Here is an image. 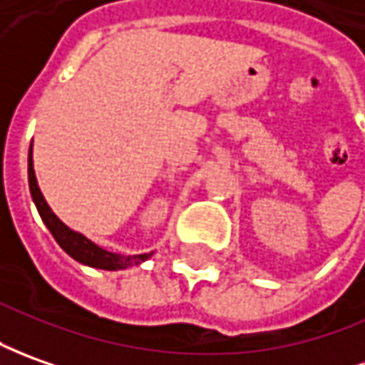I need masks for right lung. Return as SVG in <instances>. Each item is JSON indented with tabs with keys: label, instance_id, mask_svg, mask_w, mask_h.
Listing matches in <instances>:
<instances>
[{
	"label": "right lung",
	"instance_id": "obj_1",
	"mask_svg": "<svg viewBox=\"0 0 365 365\" xmlns=\"http://www.w3.org/2000/svg\"><path fill=\"white\" fill-rule=\"evenodd\" d=\"M29 167H27V173H29V190H31V197H34L35 207H37V212L41 216V220L45 222V226L49 228V232L53 235V238L57 240V245L61 246L63 250L67 255L75 258L77 262L87 264V266H93V268H101V270H123V268H129L133 264L145 262L149 255H135V256H123L115 255V252H109V250H103L101 246H97L95 242H91L89 238H85L79 232L71 230L69 226H65L57 218V215L53 212L49 205L45 202L41 190L37 187V178H35L34 170V158H31V147H29Z\"/></svg>",
	"mask_w": 365,
	"mask_h": 365
}]
</instances>
